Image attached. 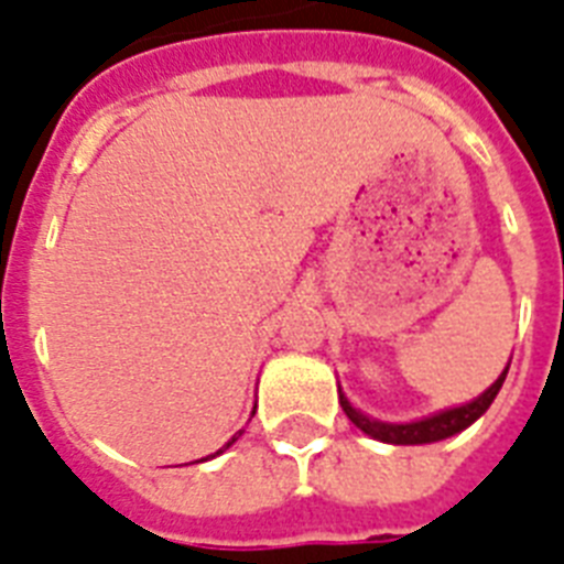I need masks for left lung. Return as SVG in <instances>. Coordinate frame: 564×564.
<instances>
[{"instance_id":"left-lung-1","label":"left lung","mask_w":564,"mask_h":564,"mask_svg":"<svg viewBox=\"0 0 564 564\" xmlns=\"http://www.w3.org/2000/svg\"><path fill=\"white\" fill-rule=\"evenodd\" d=\"M505 377H508V368L499 373V379L490 384L488 391L479 393L474 402L468 405H459V408H447V411L433 413V416H425L420 422H402V425H393V422H379V420H370L365 416L362 411H356L354 405L348 402V397L339 391V405L345 411L350 422L362 433L373 436L379 442H388V445H427V442H440L447 440V436H454V433L465 431L468 425H474L479 416L490 408V402L497 399L499 388H502Z\"/></svg>"}]
</instances>
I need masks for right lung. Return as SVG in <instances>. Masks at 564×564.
Wrapping results in <instances>:
<instances>
[{"instance_id": "obj_1", "label": "right lung", "mask_w": 564, "mask_h": 564, "mask_svg": "<svg viewBox=\"0 0 564 564\" xmlns=\"http://www.w3.org/2000/svg\"><path fill=\"white\" fill-rule=\"evenodd\" d=\"M239 436H242V431H239V433H234V436H230V442H228V445H225V447H219V451H216V454H223V451H228V447L234 445V442L239 440Z\"/></svg>"}]
</instances>
